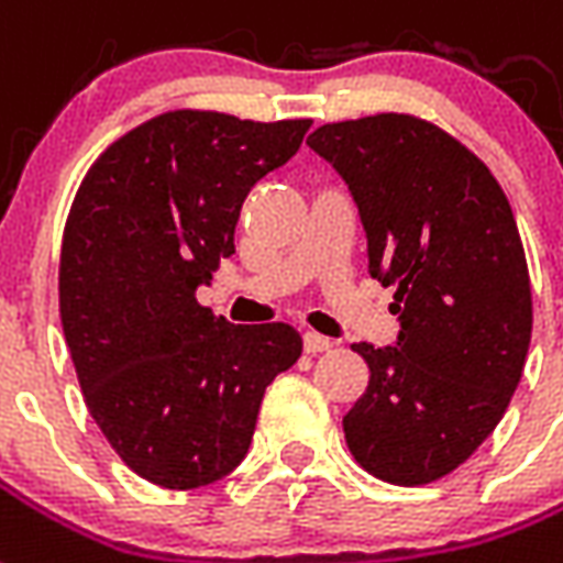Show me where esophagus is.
Returning a JSON list of instances; mask_svg holds the SVG:
<instances>
[{
    "instance_id": "esophagus-1",
    "label": "esophagus",
    "mask_w": 563,
    "mask_h": 563,
    "mask_svg": "<svg viewBox=\"0 0 563 563\" xmlns=\"http://www.w3.org/2000/svg\"><path fill=\"white\" fill-rule=\"evenodd\" d=\"M302 346H305V352H308V355H317V352H329L331 341H329V338H322V334H317V331H305Z\"/></svg>"
}]
</instances>
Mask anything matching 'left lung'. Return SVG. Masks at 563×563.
<instances>
[{"mask_svg":"<svg viewBox=\"0 0 563 563\" xmlns=\"http://www.w3.org/2000/svg\"><path fill=\"white\" fill-rule=\"evenodd\" d=\"M367 232L369 276L396 287V346L355 343L369 385L343 417L361 467L438 482L476 452L520 385L531 285L508 196L485 161L411 114L325 123L308 137Z\"/></svg>","mask_w":563,"mask_h":563,"instance_id":"1","label":"left lung"}]
</instances>
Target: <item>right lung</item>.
Returning <instances> with one entry per match:
<instances>
[{"mask_svg":"<svg viewBox=\"0 0 563 563\" xmlns=\"http://www.w3.org/2000/svg\"><path fill=\"white\" fill-rule=\"evenodd\" d=\"M311 120L152 117L93 161L60 243V325L87 411L125 467L169 490L250 452L264 390L302 355L287 322L232 325L196 302L234 255L243 199Z\"/></svg>","mask_w":563,"mask_h":563,"instance_id":"add662e5","label":"right lung"}]
</instances>
